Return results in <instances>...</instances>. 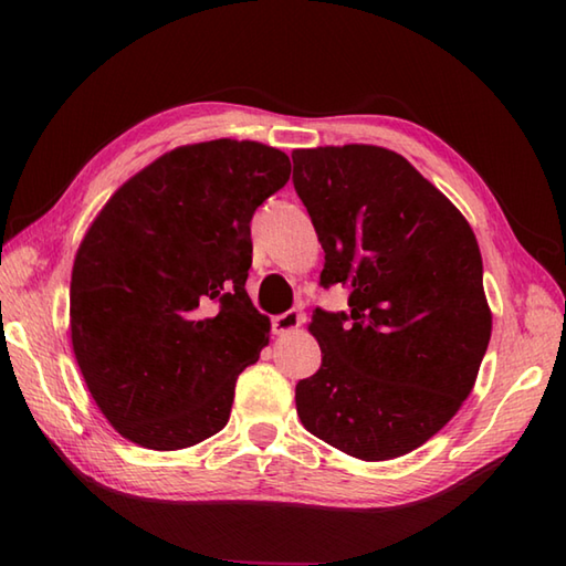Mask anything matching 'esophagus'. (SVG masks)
I'll return each instance as SVG.
<instances>
[{
    "mask_svg": "<svg viewBox=\"0 0 566 566\" xmlns=\"http://www.w3.org/2000/svg\"><path fill=\"white\" fill-rule=\"evenodd\" d=\"M302 323H304V314H302V311H298V308H290V311H284V314L272 318V328H274L276 335H284V333L296 331L298 326H302Z\"/></svg>",
    "mask_w": 566,
    "mask_h": 566,
    "instance_id": "34e87169",
    "label": "esophagus"
}]
</instances>
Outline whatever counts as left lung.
Wrapping results in <instances>:
<instances>
[{
    "mask_svg": "<svg viewBox=\"0 0 566 566\" xmlns=\"http://www.w3.org/2000/svg\"><path fill=\"white\" fill-rule=\"evenodd\" d=\"M292 182L326 252L321 286L347 311L316 308L321 367L296 384L308 432L357 460L420 448L460 411L491 338L472 228L399 153L294 150Z\"/></svg>",
    "mask_w": 566,
    "mask_h": 566,
    "instance_id": "1",
    "label": "left lung"
}]
</instances>
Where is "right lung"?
Masks as SVG:
<instances>
[{"mask_svg":"<svg viewBox=\"0 0 566 566\" xmlns=\"http://www.w3.org/2000/svg\"><path fill=\"white\" fill-rule=\"evenodd\" d=\"M292 163L255 140L165 153L106 201L70 282L72 350L106 420L148 450H182L231 416L238 375L268 345L245 292L250 221Z\"/></svg>","mask_w":566,"mask_h":566,"instance_id":"obj_1","label":"right lung"}]
</instances>
